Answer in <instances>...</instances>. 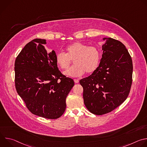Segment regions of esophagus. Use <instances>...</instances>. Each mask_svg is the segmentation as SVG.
<instances>
[{
    "instance_id": "esophagus-1",
    "label": "esophagus",
    "mask_w": 147,
    "mask_h": 147,
    "mask_svg": "<svg viewBox=\"0 0 147 147\" xmlns=\"http://www.w3.org/2000/svg\"><path fill=\"white\" fill-rule=\"evenodd\" d=\"M74 81L75 83H78L79 82V80H77V79H74Z\"/></svg>"
}]
</instances>
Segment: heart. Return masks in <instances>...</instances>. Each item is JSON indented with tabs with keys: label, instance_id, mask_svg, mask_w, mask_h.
I'll list each match as a JSON object with an SVG mask.
<instances>
[{
	"label": "heart",
	"instance_id": "heart-1",
	"mask_svg": "<svg viewBox=\"0 0 147 147\" xmlns=\"http://www.w3.org/2000/svg\"><path fill=\"white\" fill-rule=\"evenodd\" d=\"M66 53L59 52L55 60L57 65L61 69L66 70L71 63L75 65L63 73L67 76L79 77L86 72L88 74L94 73L98 68L101 59L99 49L94 46L76 42L66 48Z\"/></svg>",
	"mask_w": 147,
	"mask_h": 147
}]
</instances>
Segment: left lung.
<instances>
[{"label": "left lung", "instance_id": "left-lung-1", "mask_svg": "<svg viewBox=\"0 0 147 147\" xmlns=\"http://www.w3.org/2000/svg\"><path fill=\"white\" fill-rule=\"evenodd\" d=\"M103 53L97 70L80 81L84 102L92 113L112 112L127 99L132 84L133 62L121 42L104 38Z\"/></svg>", "mask_w": 147, "mask_h": 147}]
</instances>
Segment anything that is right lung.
Returning a JSON list of instances; mask_svg holds the SVG:
<instances>
[{
  "label": "right lung",
  "mask_w": 147,
  "mask_h": 147,
  "mask_svg": "<svg viewBox=\"0 0 147 147\" xmlns=\"http://www.w3.org/2000/svg\"><path fill=\"white\" fill-rule=\"evenodd\" d=\"M46 40L28 42L15 60V86L28 109L49 119L60 117L66 108V99L74 85L73 79L59 70L54 51L48 53Z\"/></svg>",
  "instance_id": "1"
}]
</instances>
